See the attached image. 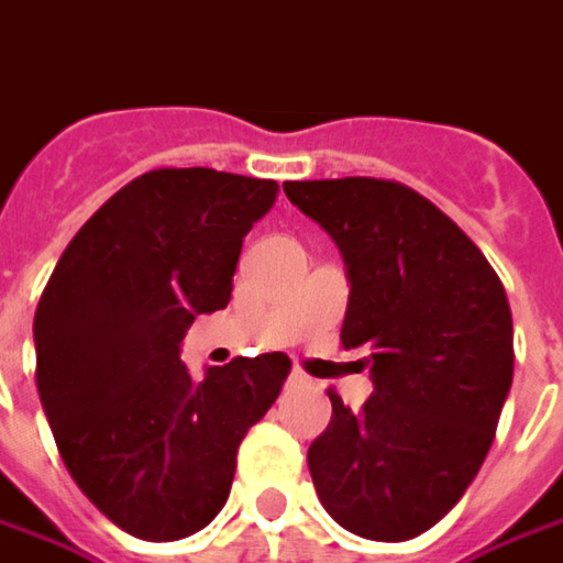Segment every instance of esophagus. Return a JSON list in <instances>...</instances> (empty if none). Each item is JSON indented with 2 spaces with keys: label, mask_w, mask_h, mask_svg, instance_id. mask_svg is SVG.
<instances>
[{
  "label": "esophagus",
  "mask_w": 563,
  "mask_h": 563,
  "mask_svg": "<svg viewBox=\"0 0 563 563\" xmlns=\"http://www.w3.org/2000/svg\"><path fill=\"white\" fill-rule=\"evenodd\" d=\"M306 383H309V377H306L303 371H290V377H288L290 389H300V386H306Z\"/></svg>",
  "instance_id": "34e87169"
}]
</instances>
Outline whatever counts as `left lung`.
<instances>
[{
  "label": "left lung",
  "instance_id": "1",
  "mask_svg": "<svg viewBox=\"0 0 563 563\" xmlns=\"http://www.w3.org/2000/svg\"><path fill=\"white\" fill-rule=\"evenodd\" d=\"M349 278L343 349H364L374 395L331 422L309 472L333 521L364 540L426 533L466 494L515 371L506 288L478 244L410 186L377 177L290 180Z\"/></svg>",
  "mask_w": 563,
  "mask_h": 563
}]
</instances>
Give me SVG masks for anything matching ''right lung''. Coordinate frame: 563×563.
<instances>
[{
  "label": "right lung",
  "instance_id": "obj_1",
  "mask_svg": "<svg viewBox=\"0 0 563 563\" xmlns=\"http://www.w3.org/2000/svg\"><path fill=\"white\" fill-rule=\"evenodd\" d=\"M278 184L158 168L122 186L60 254L38 300L36 386L73 482L137 540H184L230 496L235 453L290 374L285 352L196 379V316L227 309L244 235Z\"/></svg>",
  "mask_w": 563,
  "mask_h": 563
}]
</instances>
